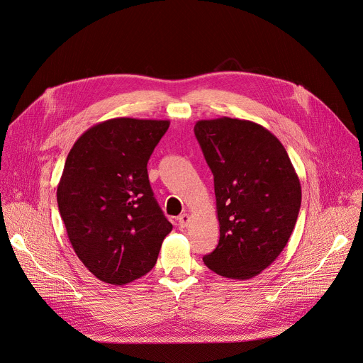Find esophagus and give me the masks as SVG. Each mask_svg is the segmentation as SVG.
Here are the masks:
<instances>
[{
  "mask_svg": "<svg viewBox=\"0 0 363 363\" xmlns=\"http://www.w3.org/2000/svg\"><path fill=\"white\" fill-rule=\"evenodd\" d=\"M189 222H191V216H189L188 213H182V215L178 216V225H179V228H182V229L186 228Z\"/></svg>",
  "mask_w": 363,
  "mask_h": 363,
  "instance_id": "obj_1",
  "label": "esophagus"
}]
</instances>
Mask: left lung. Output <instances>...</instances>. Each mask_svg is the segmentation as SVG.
I'll use <instances>...</instances> for the list:
<instances>
[{"mask_svg":"<svg viewBox=\"0 0 363 363\" xmlns=\"http://www.w3.org/2000/svg\"><path fill=\"white\" fill-rule=\"evenodd\" d=\"M213 174L219 243L203 256L216 274L249 280L286 247L301 206V185L290 157L263 125L230 117L194 127Z\"/></svg>","mask_w":363,"mask_h":363,"instance_id":"obj_1","label":"left lung"}]
</instances>
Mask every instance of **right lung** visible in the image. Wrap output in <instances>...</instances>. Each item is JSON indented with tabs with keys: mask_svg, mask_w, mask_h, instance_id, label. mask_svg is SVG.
Wrapping results in <instances>:
<instances>
[{
	"mask_svg": "<svg viewBox=\"0 0 363 363\" xmlns=\"http://www.w3.org/2000/svg\"><path fill=\"white\" fill-rule=\"evenodd\" d=\"M168 120L117 117L86 130L67 154L57 206L72 247L99 280L147 274L172 225L158 206L147 162Z\"/></svg>",
	"mask_w": 363,
	"mask_h": 363,
	"instance_id": "add662e5",
	"label": "right lung"
}]
</instances>
